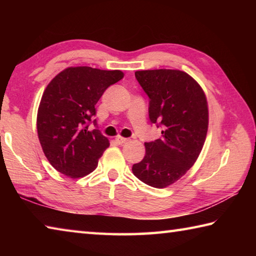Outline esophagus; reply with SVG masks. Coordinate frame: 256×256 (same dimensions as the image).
<instances>
[{"instance_id":"esophagus-1","label":"esophagus","mask_w":256,"mask_h":256,"mask_svg":"<svg viewBox=\"0 0 256 256\" xmlns=\"http://www.w3.org/2000/svg\"><path fill=\"white\" fill-rule=\"evenodd\" d=\"M115 140H116V142H118V144H126V142L128 141V138H123V136H118V138H115Z\"/></svg>"}]
</instances>
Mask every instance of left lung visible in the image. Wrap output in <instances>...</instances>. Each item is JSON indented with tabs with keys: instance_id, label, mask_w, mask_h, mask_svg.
<instances>
[{
	"instance_id": "8db88e82",
	"label": "left lung",
	"mask_w": 256,
	"mask_h": 256,
	"mask_svg": "<svg viewBox=\"0 0 256 256\" xmlns=\"http://www.w3.org/2000/svg\"><path fill=\"white\" fill-rule=\"evenodd\" d=\"M149 97V120L162 126V138L146 142V156L133 174L144 184L162 188L186 174L204 144L209 114L200 84L180 70L136 71Z\"/></svg>"
}]
</instances>
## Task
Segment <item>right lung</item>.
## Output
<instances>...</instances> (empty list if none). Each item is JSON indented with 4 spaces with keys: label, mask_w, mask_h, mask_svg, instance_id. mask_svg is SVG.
Listing matches in <instances>:
<instances>
[{
    "label": "right lung",
    "mask_w": 256,
    "mask_h": 256,
    "mask_svg": "<svg viewBox=\"0 0 256 256\" xmlns=\"http://www.w3.org/2000/svg\"><path fill=\"white\" fill-rule=\"evenodd\" d=\"M123 76L120 70L68 68L46 86L38 108L37 132L56 170L79 178L96 170L110 141L97 128L94 105L108 86ZM90 122L96 126L92 132L88 128Z\"/></svg>",
    "instance_id": "1"
}]
</instances>
